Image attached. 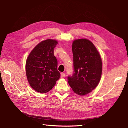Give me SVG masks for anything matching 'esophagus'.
I'll use <instances>...</instances> for the list:
<instances>
[{
	"label": "esophagus",
	"mask_w": 128,
	"mask_h": 128,
	"mask_svg": "<svg viewBox=\"0 0 128 128\" xmlns=\"http://www.w3.org/2000/svg\"><path fill=\"white\" fill-rule=\"evenodd\" d=\"M65 76H66V75H65V74L64 72H62L60 74V76L61 78H64L65 77Z\"/></svg>",
	"instance_id": "1"
}]
</instances>
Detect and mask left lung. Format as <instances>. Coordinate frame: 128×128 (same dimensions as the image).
I'll use <instances>...</instances> for the list:
<instances>
[{
    "mask_svg": "<svg viewBox=\"0 0 128 128\" xmlns=\"http://www.w3.org/2000/svg\"><path fill=\"white\" fill-rule=\"evenodd\" d=\"M72 50L74 72L68 77V83L75 94L83 96L98 84L102 75V60L95 46L87 39L75 40Z\"/></svg>",
    "mask_w": 128,
    "mask_h": 128,
    "instance_id": "1",
    "label": "left lung"
}]
</instances>
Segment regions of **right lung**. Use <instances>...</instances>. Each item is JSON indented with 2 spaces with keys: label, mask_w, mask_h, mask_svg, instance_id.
I'll use <instances>...</instances> for the list:
<instances>
[{
  "label": "right lung",
  "mask_w": 128,
  "mask_h": 128,
  "mask_svg": "<svg viewBox=\"0 0 128 128\" xmlns=\"http://www.w3.org/2000/svg\"><path fill=\"white\" fill-rule=\"evenodd\" d=\"M56 40L49 39L40 42L29 54L26 60L27 78L32 88L44 94L51 90L60 77L58 61L54 56Z\"/></svg>",
  "instance_id": "1"
}]
</instances>
